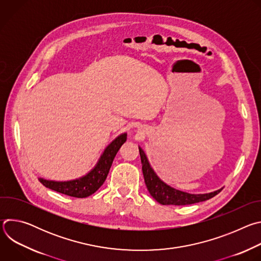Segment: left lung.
Returning a JSON list of instances; mask_svg holds the SVG:
<instances>
[{
    "label": "left lung",
    "instance_id": "1",
    "mask_svg": "<svg viewBox=\"0 0 261 261\" xmlns=\"http://www.w3.org/2000/svg\"><path fill=\"white\" fill-rule=\"evenodd\" d=\"M139 154L142 164V172L144 177V182L150 194L155 198L159 203L163 205H187L193 204L201 201H205L207 199L216 196L221 190L208 193V194H189L186 192H181L175 190L168 185L163 182L151 168L145 154L139 147Z\"/></svg>",
    "mask_w": 261,
    "mask_h": 261
}]
</instances>
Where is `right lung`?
Instances as JSON below:
<instances>
[{"label": "right lung", "instance_id": "obj_1", "mask_svg": "<svg viewBox=\"0 0 261 261\" xmlns=\"http://www.w3.org/2000/svg\"><path fill=\"white\" fill-rule=\"evenodd\" d=\"M126 138L127 134L125 133L111 142L105 148L96 167L84 177L71 181H51L39 178L40 182L45 186L46 188L72 197L85 198L92 195L105 181L111 164H113V161L119 152L120 147L126 141Z\"/></svg>", "mask_w": 261, "mask_h": 261}]
</instances>
